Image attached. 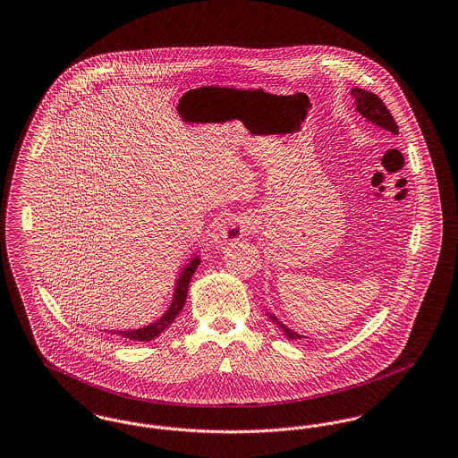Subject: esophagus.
<instances>
[{
  "instance_id": "obj_1",
  "label": "esophagus",
  "mask_w": 458,
  "mask_h": 458,
  "mask_svg": "<svg viewBox=\"0 0 458 458\" xmlns=\"http://www.w3.org/2000/svg\"><path fill=\"white\" fill-rule=\"evenodd\" d=\"M247 232H249L247 219L242 215L226 213V215H221L218 221L215 223L211 237L215 242H233L245 237Z\"/></svg>"
}]
</instances>
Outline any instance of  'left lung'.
I'll return each mask as SVG.
<instances>
[{"mask_svg": "<svg viewBox=\"0 0 458 458\" xmlns=\"http://www.w3.org/2000/svg\"><path fill=\"white\" fill-rule=\"evenodd\" d=\"M352 96L355 98V105H357V111L372 122L374 125L385 129V131H392L394 135H398V125L394 122V118L390 113V109L386 108V105L383 103V99H379L376 94H372L369 90L364 89H352ZM269 319H273V323H276L278 327L284 329L286 338L290 340H299L302 338V335L288 329V327L282 325L276 316H269Z\"/></svg>", "mask_w": 458, "mask_h": 458, "instance_id": "obj_1", "label": "left lung"}]
</instances>
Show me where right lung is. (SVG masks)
I'll return each mask as SVG.
<instances>
[{
	"label": "right lung",
	"instance_id": "1",
	"mask_svg": "<svg viewBox=\"0 0 458 458\" xmlns=\"http://www.w3.org/2000/svg\"><path fill=\"white\" fill-rule=\"evenodd\" d=\"M200 259L194 258L185 264L183 271L180 273L178 280H176V286H174V301L172 305L168 307V310L163 314V318L159 321H156L153 325L146 327H139L133 331H111L113 335L120 336V338H127V340H133V342H149L156 338L161 331H165L166 327H170L174 321V318L178 316V312L183 309L185 305V299H187V292H189V284L196 273L197 266H199Z\"/></svg>",
	"mask_w": 458,
	"mask_h": 458
}]
</instances>
